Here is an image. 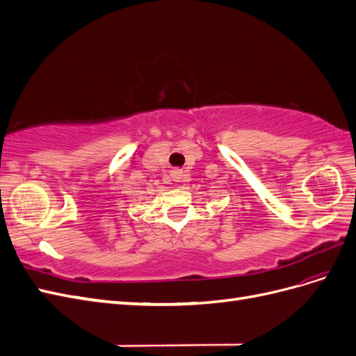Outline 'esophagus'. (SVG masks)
Listing matches in <instances>:
<instances>
[{
	"instance_id": "obj_1",
	"label": "esophagus",
	"mask_w": 356,
	"mask_h": 356,
	"mask_svg": "<svg viewBox=\"0 0 356 356\" xmlns=\"http://www.w3.org/2000/svg\"><path fill=\"white\" fill-rule=\"evenodd\" d=\"M170 175H172V178H174V181H179L181 177H182V172L178 170V169H175V170H172Z\"/></svg>"
}]
</instances>
